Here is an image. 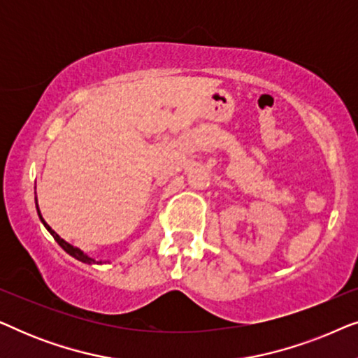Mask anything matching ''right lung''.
Masks as SVG:
<instances>
[{
  "mask_svg": "<svg viewBox=\"0 0 358 358\" xmlns=\"http://www.w3.org/2000/svg\"><path fill=\"white\" fill-rule=\"evenodd\" d=\"M36 205H37V197H36ZM37 213H38V218H41V222L43 223V227L47 228V231L52 234L53 239H55V241H57L58 244H60V246L63 248V251H66L68 254H70L71 257H75V259H78V261H81V262H85V264H102V261H96V259H92V257L87 256V254L83 252L80 248H75V246H71L70 243H66L65 239H62L60 236H58V234H57L55 231H53V229H52L50 227H48L45 220L42 218V215H41V210H38V205H37Z\"/></svg>",
  "mask_w": 358,
  "mask_h": 358,
  "instance_id": "obj_1",
  "label": "right lung"
}]
</instances>
